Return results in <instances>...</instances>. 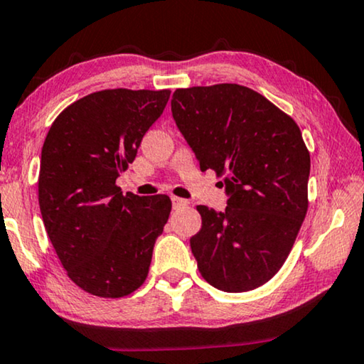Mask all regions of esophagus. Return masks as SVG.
<instances>
[{
  "instance_id": "1",
  "label": "esophagus",
  "mask_w": 364,
  "mask_h": 364,
  "mask_svg": "<svg viewBox=\"0 0 364 364\" xmlns=\"http://www.w3.org/2000/svg\"><path fill=\"white\" fill-rule=\"evenodd\" d=\"M171 203H173V208H175V209L183 208V206H188V204H189L186 199H181V198H176V196L171 198Z\"/></svg>"
}]
</instances>
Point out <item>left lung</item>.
<instances>
[{
    "mask_svg": "<svg viewBox=\"0 0 364 364\" xmlns=\"http://www.w3.org/2000/svg\"><path fill=\"white\" fill-rule=\"evenodd\" d=\"M176 127L201 171L224 176L228 208L198 206L189 239L203 279L247 291L279 272L309 209L310 153L299 125L264 95L237 84L176 89Z\"/></svg>",
    "mask_w": 364,
    "mask_h": 364,
    "instance_id": "left-lung-1",
    "label": "left lung"
}]
</instances>
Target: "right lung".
I'll list each match as a JSON object with an SVG mask.
<instances>
[{
	"mask_svg": "<svg viewBox=\"0 0 364 364\" xmlns=\"http://www.w3.org/2000/svg\"><path fill=\"white\" fill-rule=\"evenodd\" d=\"M170 94L94 92L60 112L46 136L41 216L69 279L87 294L120 299L145 282L171 201L166 194H124L115 181Z\"/></svg>",
	"mask_w": 364,
	"mask_h": 364,
	"instance_id": "obj_1",
	"label": "right lung"
}]
</instances>
